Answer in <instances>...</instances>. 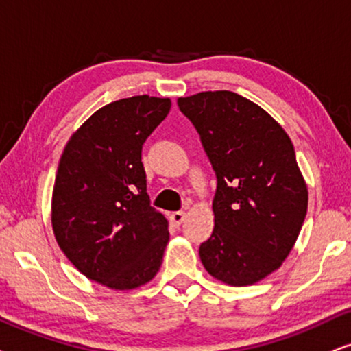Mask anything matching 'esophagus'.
I'll return each instance as SVG.
<instances>
[{"label": "esophagus", "instance_id": "esophagus-1", "mask_svg": "<svg viewBox=\"0 0 351 351\" xmlns=\"http://www.w3.org/2000/svg\"><path fill=\"white\" fill-rule=\"evenodd\" d=\"M184 219H186V214H184V212H173V214L170 215L171 223L175 225V227H180V225L183 223V221H184Z\"/></svg>", "mask_w": 351, "mask_h": 351}]
</instances>
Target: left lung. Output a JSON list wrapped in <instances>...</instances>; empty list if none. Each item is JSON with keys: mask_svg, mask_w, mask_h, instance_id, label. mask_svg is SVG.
I'll return each mask as SVG.
<instances>
[{"mask_svg": "<svg viewBox=\"0 0 351 351\" xmlns=\"http://www.w3.org/2000/svg\"><path fill=\"white\" fill-rule=\"evenodd\" d=\"M178 106L217 175L215 227L199 247L202 265L227 285H252L287 259L308 210L293 144L265 110L234 92L180 97Z\"/></svg>", "mask_w": 351, "mask_h": 351, "instance_id": "1", "label": "left lung"}]
</instances>
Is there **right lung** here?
<instances>
[{
  "label": "right lung",
  "mask_w": 351,
  "mask_h": 351,
  "mask_svg": "<svg viewBox=\"0 0 351 351\" xmlns=\"http://www.w3.org/2000/svg\"><path fill=\"white\" fill-rule=\"evenodd\" d=\"M170 106L149 95L101 106L60 158L51 197L58 246L79 272L112 290L145 285L162 265L168 220L150 206L141 155Z\"/></svg>",
  "instance_id": "add662e5"
}]
</instances>
